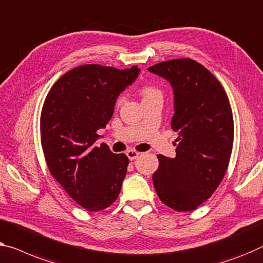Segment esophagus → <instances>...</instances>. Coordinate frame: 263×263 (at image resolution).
Here are the masks:
<instances>
[{"label":"esophagus","mask_w":263,"mask_h":263,"mask_svg":"<svg viewBox=\"0 0 263 263\" xmlns=\"http://www.w3.org/2000/svg\"><path fill=\"white\" fill-rule=\"evenodd\" d=\"M139 152H137V151H135V150H128L127 152H126V156L128 157V159L130 160H135V159H137L139 157Z\"/></svg>","instance_id":"1"}]
</instances>
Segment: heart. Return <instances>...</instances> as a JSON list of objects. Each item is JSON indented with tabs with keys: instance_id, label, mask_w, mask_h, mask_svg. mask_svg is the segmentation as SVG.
Masks as SVG:
<instances>
[{
	"instance_id": "heart-1",
	"label": "heart",
	"mask_w": 263,
	"mask_h": 263,
	"mask_svg": "<svg viewBox=\"0 0 263 263\" xmlns=\"http://www.w3.org/2000/svg\"><path fill=\"white\" fill-rule=\"evenodd\" d=\"M143 97L144 98H148V97H152V96H157V94H159V92L157 91L156 88L154 87H145L143 88Z\"/></svg>"
}]
</instances>
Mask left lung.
Instances as JSON below:
<instances>
[{"label":"left lung","instance_id":"obj_1","mask_svg":"<svg viewBox=\"0 0 263 263\" xmlns=\"http://www.w3.org/2000/svg\"><path fill=\"white\" fill-rule=\"evenodd\" d=\"M170 82L175 113L172 130L178 132L175 158L158 155L152 181L164 204L191 211L206 201L222 182L234 142L229 99L218 80L191 59H175L148 67Z\"/></svg>","mask_w":263,"mask_h":263}]
</instances>
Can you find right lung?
Instances as JSON below:
<instances>
[{"label": "right lung", "mask_w": 263, "mask_h": 263, "mask_svg": "<svg viewBox=\"0 0 263 263\" xmlns=\"http://www.w3.org/2000/svg\"><path fill=\"white\" fill-rule=\"evenodd\" d=\"M140 69L84 65L70 69L47 94L41 112V144L50 174L78 204L106 209L119 196L128 158L106 144L98 130L112 118L117 98Z\"/></svg>", "instance_id": "obj_1"}]
</instances>
